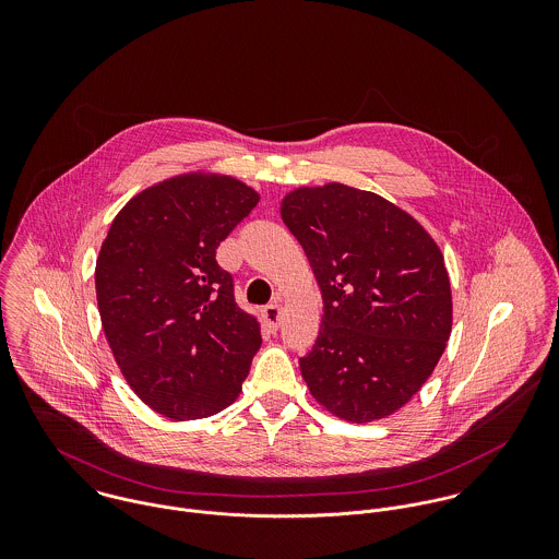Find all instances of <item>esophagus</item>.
<instances>
[{
	"instance_id": "34e87169",
	"label": "esophagus",
	"mask_w": 559,
	"mask_h": 559,
	"mask_svg": "<svg viewBox=\"0 0 559 559\" xmlns=\"http://www.w3.org/2000/svg\"><path fill=\"white\" fill-rule=\"evenodd\" d=\"M264 320L271 329H277L282 322V306L280 304H271L264 308Z\"/></svg>"
}]
</instances>
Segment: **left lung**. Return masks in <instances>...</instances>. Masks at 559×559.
<instances>
[{
	"mask_svg": "<svg viewBox=\"0 0 559 559\" xmlns=\"http://www.w3.org/2000/svg\"><path fill=\"white\" fill-rule=\"evenodd\" d=\"M322 295V324L299 359L312 396L353 424L413 399L452 333V290L432 237L385 198L329 182L282 200Z\"/></svg>",
	"mask_w": 559,
	"mask_h": 559,
	"instance_id": "1",
	"label": "left lung"
}]
</instances>
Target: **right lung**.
<instances>
[{
    "label": "right lung",
    "mask_w": 559,
    "mask_h": 559,
    "mask_svg": "<svg viewBox=\"0 0 559 559\" xmlns=\"http://www.w3.org/2000/svg\"><path fill=\"white\" fill-rule=\"evenodd\" d=\"M260 195L233 176L191 171L157 182L116 215L94 284L122 377L160 415L187 421L239 399L260 322L235 301L217 247Z\"/></svg>",
    "instance_id": "right-lung-1"
}]
</instances>
